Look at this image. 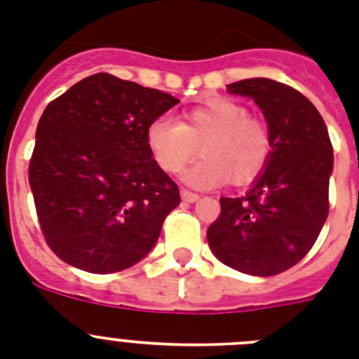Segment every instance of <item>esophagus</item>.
<instances>
[{
    "label": "esophagus",
    "mask_w": 359,
    "mask_h": 359,
    "mask_svg": "<svg viewBox=\"0 0 359 359\" xmlns=\"http://www.w3.org/2000/svg\"><path fill=\"white\" fill-rule=\"evenodd\" d=\"M180 197H182V201H186V203H195L198 198V195L194 194V191H189V189H182V191H180Z\"/></svg>",
    "instance_id": "esophagus-1"
}]
</instances>
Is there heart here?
<instances>
[{
  "instance_id": "b5f03b06",
  "label": "heart",
  "mask_w": 359,
  "mask_h": 359,
  "mask_svg": "<svg viewBox=\"0 0 359 359\" xmlns=\"http://www.w3.org/2000/svg\"><path fill=\"white\" fill-rule=\"evenodd\" d=\"M146 144L165 173H179L203 149V161L184 173L186 184L215 188L231 179H257L272 156V131L248 107L230 98H213L184 111L182 122L158 116L146 129Z\"/></svg>"
}]
</instances>
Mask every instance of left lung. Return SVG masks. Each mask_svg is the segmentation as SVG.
Returning a JSON list of instances; mask_svg holds the SVG:
<instances>
[{"label": "left lung", "mask_w": 359, "mask_h": 359, "mask_svg": "<svg viewBox=\"0 0 359 359\" xmlns=\"http://www.w3.org/2000/svg\"><path fill=\"white\" fill-rule=\"evenodd\" d=\"M254 98L272 131V156L254 188L222 197L208 228V245L221 263L250 276H277L309 254L328 215L334 153L314 104L270 78L230 83Z\"/></svg>", "instance_id": "1"}]
</instances>
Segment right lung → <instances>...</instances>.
I'll return each mask as SVG.
<instances>
[{
    "instance_id": "right-lung-1",
    "label": "right lung",
    "mask_w": 359,
    "mask_h": 359,
    "mask_svg": "<svg viewBox=\"0 0 359 359\" xmlns=\"http://www.w3.org/2000/svg\"><path fill=\"white\" fill-rule=\"evenodd\" d=\"M179 100L109 72L54 98L36 128L29 184L40 230L62 261L91 273L146 257L180 204L146 129Z\"/></svg>"
}]
</instances>
